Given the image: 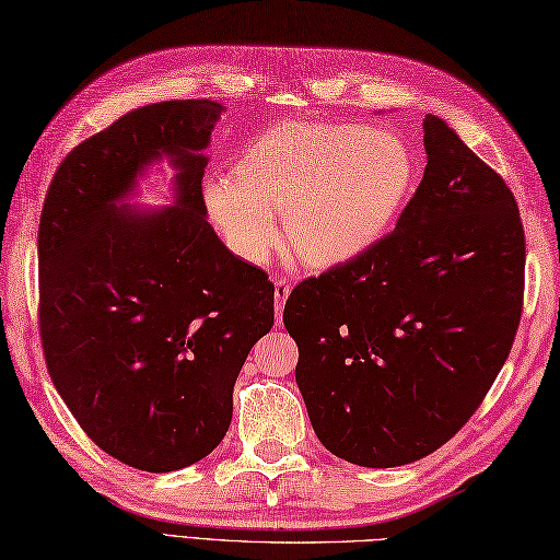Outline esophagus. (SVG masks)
<instances>
[{"instance_id": "1", "label": "esophagus", "mask_w": 560, "mask_h": 560, "mask_svg": "<svg viewBox=\"0 0 560 560\" xmlns=\"http://www.w3.org/2000/svg\"><path fill=\"white\" fill-rule=\"evenodd\" d=\"M291 293V283L287 279H277L273 281V299H277V325H281V313H283V303H287Z\"/></svg>"}]
</instances>
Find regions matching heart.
<instances>
[{
  "label": "heart",
  "instance_id": "obj_1",
  "mask_svg": "<svg viewBox=\"0 0 560 560\" xmlns=\"http://www.w3.org/2000/svg\"><path fill=\"white\" fill-rule=\"evenodd\" d=\"M413 161L395 135L291 120L257 135L233 175L207 183V207L237 255L261 261L287 241L307 267H335L383 237L407 201Z\"/></svg>",
  "mask_w": 560,
  "mask_h": 560
}]
</instances>
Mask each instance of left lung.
<instances>
[{"label":"left lung","mask_w":560,"mask_h":560,"mask_svg":"<svg viewBox=\"0 0 560 560\" xmlns=\"http://www.w3.org/2000/svg\"><path fill=\"white\" fill-rule=\"evenodd\" d=\"M423 147V180L395 231L283 305L315 435L359 467H401L445 445L489 395L522 317L513 192L435 115Z\"/></svg>","instance_id":"left-lung-1"}]
</instances>
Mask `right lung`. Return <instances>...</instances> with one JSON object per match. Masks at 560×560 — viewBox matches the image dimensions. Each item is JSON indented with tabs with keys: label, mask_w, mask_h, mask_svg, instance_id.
<instances>
[{
	"label": "right lung",
	"mask_w": 560,
	"mask_h": 560,
	"mask_svg": "<svg viewBox=\"0 0 560 560\" xmlns=\"http://www.w3.org/2000/svg\"><path fill=\"white\" fill-rule=\"evenodd\" d=\"M221 103L127 113L59 163L38 229V325L47 373L93 443L141 471L207 457L231 425L233 387L273 325L267 271L237 259L205 219L207 149ZM161 152L178 205L114 207Z\"/></svg>",
	"instance_id": "1"
}]
</instances>
